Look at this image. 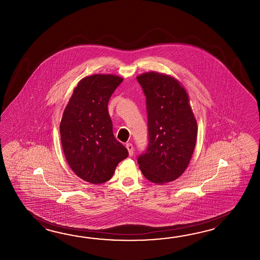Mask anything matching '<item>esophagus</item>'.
Returning a JSON list of instances; mask_svg holds the SVG:
<instances>
[{"label":"esophagus","instance_id":"34e87169","mask_svg":"<svg viewBox=\"0 0 260 260\" xmlns=\"http://www.w3.org/2000/svg\"><path fill=\"white\" fill-rule=\"evenodd\" d=\"M126 148H127L128 152H129V155H130V156H133V154H134V148H133L132 144H126Z\"/></svg>","mask_w":260,"mask_h":260}]
</instances>
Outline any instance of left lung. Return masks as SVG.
Masks as SVG:
<instances>
[{
	"instance_id": "8db88e82",
	"label": "left lung",
	"mask_w": 260,
	"mask_h": 260,
	"mask_svg": "<svg viewBox=\"0 0 260 260\" xmlns=\"http://www.w3.org/2000/svg\"><path fill=\"white\" fill-rule=\"evenodd\" d=\"M147 101L149 146L138 158L150 182L164 185L180 177L193 154L197 121L182 83L170 75L145 72L137 77Z\"/></svg>"
}]
</instances>
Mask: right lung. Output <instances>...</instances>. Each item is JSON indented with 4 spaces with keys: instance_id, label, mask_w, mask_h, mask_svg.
<instances>
[{
    "instance_id": "right-lung-1",
    "label": "right lung",
    "mask_w": 260,
    "mask_h": 260,
    "mask_svg": "<svg viewBox=\"0 0 260 260\" xmlns=\"http://www.w3.org/2000/svg\"><path fill=\"white\" fill-rule=\"evenodd\" d=\"M123 78L94 74L73 90L60 122V139L67 162L80 178L100 184L111 179L128 150L117 140L108 103Z\"/></svg>"
}]
</instances>
